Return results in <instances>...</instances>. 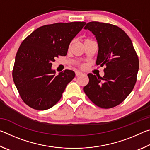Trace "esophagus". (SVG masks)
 Masks as SVG:
<instances>
[{
  "label": "esophagus",
  "instance_id": "34e87169",
  "mask_svg": "<svg viewBox=\"0 0 150 150\" xmlns=\"http://www.w3.org/2000/svg\"><path fill=\"white\" fill-rule=\"evenodd\" d=\"M75 75L76 76H79V75H83V73L81 71H75Z\"/></svg>",
  "mask_w": 150,
  "mask_h": 150
}]
</instances>
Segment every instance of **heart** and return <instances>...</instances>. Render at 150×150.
<instances>
[{"label": "heart", "mask_w": 150, "mask_h": 150, "mask_svg": "<svg viewBox=\"0 0 150 150\" xmlns=\"http://www.w3.org/2000/svg\"><path fill=\"white\" fill-rule=\"evenodd\" d=\"M87 40H88V39H86V40H85V41H87Z\"/></svg>", "instance_id": "b5f03b06"}]
</instances>
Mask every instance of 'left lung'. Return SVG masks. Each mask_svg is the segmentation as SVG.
Wrapping results in <instances>:
<instances>
[{"mask_svg": "<svg viewBox=\"0 0 150 150\" xmlns=\"http://www.w3.org/2000/svg\"><path fill=\"white\" fill-rule=\"evenodd\" d=\"M84 28L95 35L98 43L96 64L106 67L103 77L88 73L89 82L83 89L96 106L115 107L130 95L136 84L139 69L138 55L130 38L119 27L91 22Z\"/></svg>", "mask_w": 150, "mask_h": 150, "instance_id": "left-lung-1", "label": "left lung"}]
</instances>
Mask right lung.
Returning <instances> with one entry per match:
<instances>
[{
    "mask_svg": "<svg viewBox=\"0 0 150 150\" xmlns=\"http://www.w3.org/2000/svg\"><path fill=\"white\" fill-rule=\"evenodd\" d=\"M84 22L44 25L31 33L20 45L12 71L14 84L22 99L35 110L52 108L62 98L75 73L66 69L55 75L52 62L65 56L72 40Z\"/></svg>",
    "mask_w": 150,
    "mask_h": 150,
    "instance_id": "obj_1",
    "label": "right lung"
}]
</instances>
